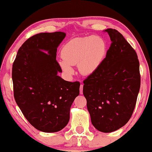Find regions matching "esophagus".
Listing matches in <instances>:
<instances>
[{"mask_svg":"<svg viewBox=\"0 0 152 152\" xmlns=\"http://www.w3.org/2000/svg\"><path fill=\"white\" fill-rule=\"evenodd\" d=\"M80 94H83V85H80Z\"/></svg>","mask_w":152,"mask_h":152,"instance_id":"34e87169","label":"esophagus"}]
</instances>
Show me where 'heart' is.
<instances>
[{
    "label": "heart",
    "mask_w": 152,
    "mask_h": 152,
    "mask_svg": "<svg viewBox=\"0 0 152 152\" xmlns=\"http://www.w3.org/2000/svg\"><path fill=\"white\" fill-rule=\"evenodd\" d=\"M106 52V42L101 37H79L69 41L63 46V59L59 63L63 71L69 75L73 74L72 66L76 65H78V70L82 75H89L100 66Z\"/></svg>",
    "instance_id": "b5f03b06"
}]
</instances>
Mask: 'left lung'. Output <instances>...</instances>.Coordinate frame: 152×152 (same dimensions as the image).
I'll return each mask as SVG.
<instances>
[{
  "label": "left lung",
  "mask_w": 152,
  "mask_h": 152,
  "mask_svg": "<svg viewBox=\"0 0 152 152\" xmlns=\"http://www.w3.org/2000/svg\"><path fill=\"white\" fill-rule=\"evenodd\" d=\"M111 44L98 69L83 83V94L94 128L111 132L126 124L133 113L140 88L135 50L116 29H107Z\"/></svg>",
  "instance_id": "left-lung-1"
}]
</instances>
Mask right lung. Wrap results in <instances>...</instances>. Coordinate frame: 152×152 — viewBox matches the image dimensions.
I'll return each mask as SVG.
<instances>
[{
	"label": "right lung",
	"instance_id": "obj_1",
	"mask_svg": "<svg viewBox=\"0 0 152 152\" xmlns=\"http://www.w3.org/2000/svg\"><path fill=\"white\" fill-rule=\"evenodd\" d=\"M66 34L40 33L19 48L12 65L15 100L26 119L38 130L56 132L70 120V110L80 94L79 82H67L62 72L56 52Z\"/></svg>",
	"mask_w": 152,
	"mask_h": 152
}]
</instances>
